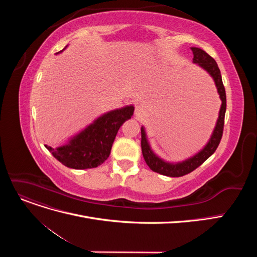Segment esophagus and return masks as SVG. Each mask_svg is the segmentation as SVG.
<instances>
[{"label":"esophagus","instance_id":"34e87169","mask_svg":"<svg viewBox=\"0 0 257 257\" xmlns=\"http://www.w3.org/2000/svg\"><path fill=\"white\" fill-rule=\"evenodd\" d=\"M134 112H135L136 115H141L144 112V107L142 105H136Z\"/></svg>","mask_w":257,"mask_h":257}]
</instances>
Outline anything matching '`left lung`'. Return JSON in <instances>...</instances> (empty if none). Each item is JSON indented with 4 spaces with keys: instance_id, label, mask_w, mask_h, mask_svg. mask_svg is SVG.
<instances>
[{
    "instance_id": "left-lung-1",
    "label": "left lung",
    "mask_w": 257,
    "mask_h": 257,
    "mask_svg": "<svg viewBox=\"0 0 257 257\" xmlns=\"http://www.w3.org/2000/svg\"><path fill=\"white\" fill-rule=\"evenodd\" d=\"M191 49L194 54V58H193L194 63H197L199 66L206 69V71L211 75L212 78L214 79L217 92H219L220 97L222 99V105H221V109L219 113V119H217V122H216V126L207 146L199 153L194 155V157L191 158L190 160L179 163V164H175V165L168 164V163H165L164 161L159 159L157 155L151 151L149 144L147 142L145 130L144 127H142V151H143V155L147 165L150 167L152 172L164 175V176H168V177H182L184 175L192 173L194 169H196L198 166L203 164L209 157H211V155L214 153V151L216 150V148L219 147L222 139V135H223V130H224V118H225V111H226V93H225V88L222 81L220 68L217 66L214 59L212 57H210L209 54L203 49L195 48V47H193Z\"/></svg>"
}]
</instances>
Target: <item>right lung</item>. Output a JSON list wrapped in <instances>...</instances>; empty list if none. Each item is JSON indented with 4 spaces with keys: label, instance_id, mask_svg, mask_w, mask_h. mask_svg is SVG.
Returning a JSON list of instances; mask_svg holds the SVG:
<instances>
[{
    "label": "right lung",
    "instance_id": "1",
    "mask_svg": "<svg viewBox=\"0 0 257 257\" xmlns=\"http://www.w3.org/2000/svg\"><path fill=\"white\" fill-rule=\"evenodd\" d=\"M133 112V106L107 112L75 136L68 145L57 149L48 146L46 148L66 167L74 169L97 167L109 157L116 133L122 124L131 119Z\"/></svg>",
    "mask_w": 257,
    "mask_h": 257
}]
</instances>
